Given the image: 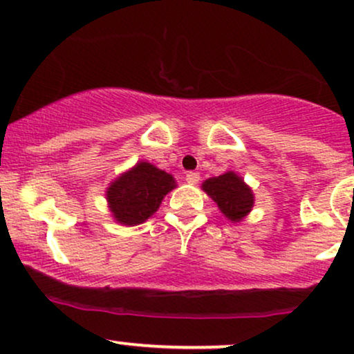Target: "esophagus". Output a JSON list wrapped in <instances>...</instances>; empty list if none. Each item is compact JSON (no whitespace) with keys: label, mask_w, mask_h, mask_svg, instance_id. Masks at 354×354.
<instances>
[{"label":"esophagus","mask_w":354,"mask_h":354,"mask_svg":"<svg viewBox=\"0 0 354 354\" xmlns=\"http://www.w3.org/2000/svg\"><path fill=\"white\" fill-rule=\"evenodd\" d=\"M186 181L189 183V185H196L198 181H200V174L194 173V171H189L186 173Z\"/></svg>","instance_id":"1"}]
</instances>
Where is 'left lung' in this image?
<instances>
[{
    "label": "left lung",
    "mask_w": 354,
    "mask_h": 354,
    "mask_svg": "<svg viewBox=\"0 0 354 354\" xmlns=\"http://www.w3.org/2000/svg\"><path fill=\"white\" fill-rule=\"evenodd\" d=\"M201 189L218 205L219 211L231 223L243 221L254 206L253 189L234 171H226L219 176L203 181Z\"/></svg>",
    "instance_id": "obj_1"
}]
</instances>
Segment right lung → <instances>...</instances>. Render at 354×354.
I'll list each match as a JSON object with an SVG mask.
<instances>
[{"mask_svg":"<svg viewBox=\"0 0 354 354\" xmlns=\"http://www.w3.org/2000/svg\"><path fill=\"white\" fill-rule=\"evenodd\" d=\"M176 188L173 174L148 161H138L121 173L106 188V201L113 219L123 226H136L153 216L169 191Z\"/></svg>","mask_w":354,"mask_h":354,"instance_id":"right-lung-1","label":"right lung"}]
</instances>
